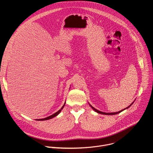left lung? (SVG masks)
Masks as SVG:
<instances>
[{"mask_svg":"<svg viewBox=\"0 0 153 153\" xmlns=\"http://www.w3.org/2000/svg\"><path fill=\"white\" fill-rule=\"evenodd\" d=\"M134 101H135V100H134V102H132L131 103V105H129L128 107H126V108H125V109H123V110H120V111H117V112H114V113H104V112H102V111H99V110H96V109L95 108H94L93 106H92L89 103H88V104L90 105V106H91V108L93 109V110L94 111H96V112H97V113H99V114H105V115H115V114H119V113H121L122 111H124L125 110H126V109H128V108H129L133 104V103L134 102Z\"/></svg>","mask_w":153,"mask_h":153,"instance_id":"1","label":"left lung"}]
</instances>
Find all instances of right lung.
Returning a JSON list of instances; mask_svg holds the SVG:
<instances>
[{
    "label": "right lung",
    "mask_w": 153,
    "mask_h": 153,
    "mask_svg": "<svg viewBox=\"0 0 153 153\" xmlns=\"http://www.w3.org/2000/svg\"><path fill=\"white\" fill-rule=\"evenodd\" d=\"M65 103H66V102H65V103H64V104H63V105L62 106V108L60 109V110L58 111H57L56 113H54L53 114H52V115H51V116H48V117H45V118H43V119H36V120H49V119H53V117H56V116H57L61 111H62V109L64 108V106H65Z\"/></svg>",
    "instance_id": "right-lung-1"
}]
</instances>
